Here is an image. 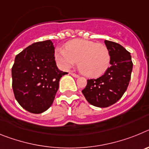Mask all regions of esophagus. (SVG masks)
<instances>
[{
  "label": "esophagus",
  "mask_w": 149,
  "mask_h": 149,
  "mask_svg": "<svg viewBox=\"0 0 149 149\" xmlns=\"http://www.w3.org/2000/svg\"><path fill=\"white\" fill-rule=\"evenodd\" d=\"M70 74H71V75L72 76V77H79V75H78V74H76L72 73V72H71Z\"/></svg>",
  "instance_id": "esophagus-1"
}]
</instances>
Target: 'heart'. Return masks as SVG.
I'll list each match as a JSON object with an SVG mask.
<instances>
[{
  "label": "heart",
  "mask_w": 149,
  "mask_h": 149,
  "mask_svg": "<svg viewBox=\"0 0 149 149\" xmlns=\"http://www.w3.org/2000/svg\"><path fill=\"white\" fill-rule=\"evenodd\" d=\"M56 62L65 68L75 65L88 77H98L103 74L110 64V53L105 45L86 39H75L65 45V49L56 48Z\"/></svg>",
  "instance_id": "obj_1"
}]
</instances>
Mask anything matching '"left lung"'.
Segmentation results:
<instances>
[{
  "instance_id": "8db88e82",
  "label": "left lung",
  "mask_w": 149,
  "mask_h": 149,
  "mask_svg": "<svg viewBox=\"0 0 149 149\" xmlns=\"http://www.w3.org/2000/svg\"><path fill=\"white\" fill-rule=\"evenodd\" d=\"M110 53V67L97 79L87 80L82 93L90 104L107 107L119 101L131 80L133 63L131 54L121 45L105 40Z\"/></svg>"
}]
</instances>
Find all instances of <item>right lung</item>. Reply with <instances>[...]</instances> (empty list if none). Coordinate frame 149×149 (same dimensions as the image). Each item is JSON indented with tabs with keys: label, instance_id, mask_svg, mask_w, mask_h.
Masks as SVG:
<instances>
[{
	"label": "right lung",
	"instance_id": "right-lung-1",
	"mask_svg": "<svg viewBox=\"0 0 149 149\" xmlns=\"http://www.w3.org/2000/svg\"><path fill=\"white\" fill-rule=\"evenodd\" d=\"M51 40L29 45L18 54L12 68L15 99L27 111L39 114L52 105L60 79L67 72L57 68Z\"/></svg>",
	"mask_w": 149,
	"mask_h": 149
}]
</instances>
